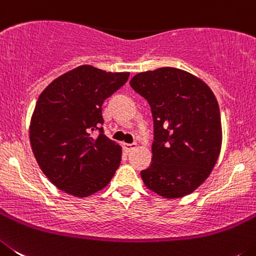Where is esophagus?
Segmentation results:
<instances>
[{"label":"esophagus","instance_id":"1","mask_svg":"<svg viewBox=\"0 0 256 256\" xmlns=\"http://www.w3.org/2000/svg\"><path fill=\"white\" fill-rule=\"evenodd\" d=\"M138 146V144L136 142H131V144H125V149L128 152H131V150H134V149L136 148Z\"/></svg>","mask_w":256,"mask_h":256}]
</instances>
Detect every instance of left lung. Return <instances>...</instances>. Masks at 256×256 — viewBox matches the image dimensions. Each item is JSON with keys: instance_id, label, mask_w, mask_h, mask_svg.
Segmentation results:
<instances>
[{"instance_id": "obj_1", "label": "left lung", "mask_w": 256, "mask_h": 256, "mask_svg": "<svg viewBox=\"0 0 256 256\" xmlns=\"http://www.w3.org/2000/svg\"><path fill=\"white\" fill-rule=\"evenodd\" d=\"M130 85L148 100L154 121L153 158L140 172L145 186L166 199L191 194L208 178L222 146L213 92L199 78L174 68L136 74Z\"/></svg>"}]
</instances>
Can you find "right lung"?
I'll use <instances>...</instances> for the list:
<instances>
[{
	"label": "right lung",
	"instance_id": "obj_1",
	"mask_svg": "<svg viewBox=\"0 0 256 256\" xmlns=\"http://www.w3.org/2000/svg\"><path fill=\"white\" fill-rule=\"evenodd\" d=\"M82 65L40 93L29 128L32 150L43 174L66 194L85 198L110 184L122 149L103 132L102 104L128 79ZM98 130L100 135L91 134Z\"/></svg>",
	"mask_w": 256,
	"mask_h": 256
}]
</instances>
